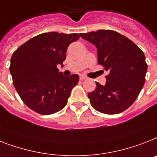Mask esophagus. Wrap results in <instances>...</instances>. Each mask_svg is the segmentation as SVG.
<instances>
[{"label": "esophagus", "mask_w": 157, "mask_h": 157, "mask_svg": "<svg viewBox=\"0 0 157 157\" xmlns=\"http://www.w3.org/2000/svg\"><path fill=\"white\" fill-rule=\"evenodd\" d=\"M87 79V77L85 76H80V80L81 81H84V80H86Z\"/></svg>", "instance_id": "1"}]
</instances>
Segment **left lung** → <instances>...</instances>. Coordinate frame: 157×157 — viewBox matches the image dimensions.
I'll return each instance as SVG.
<instances>
[{
  "label": "left lung",
  "instance_id": "obj_1",
  "mask_svg": "<svg viewBox=\"0 0 157 157\" xmlns=\"http://www.w3.org/2000/svg\"><path fill=\"white\" fill-rule=\"evenodd\" d=\"M80 36L95 45L98 62L108 72L105 85L96 82V90L88 94L92 106L103 114L124 111L133 104L144 85L147 65L144 52L114 30L81 33Z\"/></svg>",
  "mask_w": 157,
  "mask_h": 157
}]
</instances>
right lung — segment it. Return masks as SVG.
Listing matches in <instances>:
<instances>
[{"label": "right lung", "instance_id": "obj_1", "mask_svg": "<svg viewBox=\"0 0 157 157\" xmlns=\"http://www.w3.org/2000/svg\"><path fill=\"white\" fill-rule=\"evenodd\" d=\"M78 34L43 33L34 37L13 52L10 71L13 85L23 102L41 114L63 109L79 76H63L57 65L63 64L68 46Z\"/></svg>", "mask_w": 157, "mask_h": 157}]
</instances>
